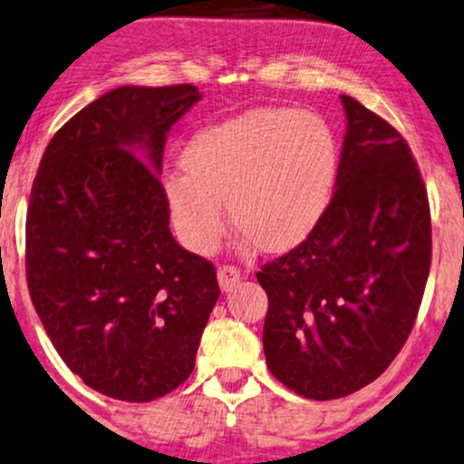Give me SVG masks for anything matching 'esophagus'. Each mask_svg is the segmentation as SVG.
Returning <instances> with one entry per match:
<instances>
[{
	"label": "esophagus",
	"instance_id": "obj_1",
	"mask_svg": "<svg viewBox=\"0 0 464 464\" xmlns=\"http://www.w3.org/2000/svg\"><path fill=\"white\" fill-rule=\"evenodd\" d=\"M239 280H242V271L233 267V265H222L218 269V284L225 293H228L236 284H239Z\"/></svg>",
	"mask_w": 464,
	"mask_h": 464
}]
</instances>
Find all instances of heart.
Listing matches in <instances>:
<instances>
[{"label":"heart","instance_id":"b5f03b06","mask_svg":"<svg viewBox=\"0 0 464 464\" xmlns=\"http://www.w3.org/2000/svg\"><path fill=\"white\" fill-rule=\"evenodd\" d=\"M184 174L163 180L182 244L209 255L225 233L222 203L239 236L263 252L310 237L329 209L339 150L333 129L310 110L255 108L197 131Z\"/></svg>","mask_w":464,"mask_h":464}]
</instances>
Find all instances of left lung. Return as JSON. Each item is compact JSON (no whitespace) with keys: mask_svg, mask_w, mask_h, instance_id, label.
Here are the masks:
<instances>
[{"mask_svg":"<svg viewBox=\"0 0 464 464\" xmlns=\"http://www.w3.org/2000/svg\"><path fill=\"white\" fill-rule=\"evenodd\" d=\"M335 193L296 248L263 265V350L284 386L348 397L386 372L416 323L430 269L429 197L397 129L342 95Z\"/></svg>","mask_w":464,"mask_h":464,"instance_id":"8db88e82","label":"left lung"}]
</instances>
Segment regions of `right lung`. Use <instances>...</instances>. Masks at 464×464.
I'll list each match as a JSON object with an SVG mask.
<instances>
[{"mask_svg": "<svg viewBox=\"0 0 464 464\" xmlns=\"http://www.w3.org/2000/svg\"><path fill=\"white\" fill-rule=\"evenodd\" d=\"M199 99L193 84L106 92L53 135L29 195L24 265L46 335L86 386L129 403L187 382L220 295L214 265L171 236L159 178Z\"/></svg>", "mask_w": 464, "mask_h": 464, "instance_id": "obj_1", "label": "right lung"}]
</instances>
